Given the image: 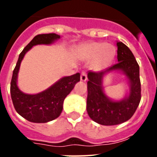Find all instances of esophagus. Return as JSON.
Instances as JSON below:
<instances>
[{
	"label": "esophagus",
	"instance_id": "1",
	"mask_svg": "<svg viewBox=\"0 0 157 157\" xmlns=\"http://www.w3.org/2000/svg\"><path fill=\"white\" fill-rule=\"evenodd\" d=\"M80 79H81V81H82V82L86 81L87 76H86V72H82L81 76H80Z\"/></svg>",
	"mask_w": 157,
	"mask_h": 157
}]
</instances>
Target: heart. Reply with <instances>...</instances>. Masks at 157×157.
<instances>
[{
    "label": "heart",
    "mask_w": 157,
    "mask_h": 157,
    "mask_svg": "<svg viewBox=\"0 0 157 157\" xmlns=\"http://www.w3.org/2000/svg\"><path fill=\"white\" fill-rule=\"evenodd\" d=\"M78 56L86 60L93 59L91 68L94 71H101L112 63L116 56V48L109 43H87L78 48Z\"/></svg>",
    "instance_id": "b5f03b06"
}]
</instances>
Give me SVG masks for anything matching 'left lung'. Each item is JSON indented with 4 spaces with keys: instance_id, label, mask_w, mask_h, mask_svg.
<instances>
[{
    "instance_id": "left-lung-1",
    "label": "left lung",
    "mask_w": 157,
    "mask_h": 157,
    "mask_svg": "<svg viewBox=\"0 0 157 157\" xmlns=\"http://www.w3.org/2000/svg\"><path fill=\"white\" fill-rule=\"evenodd\" d=\"M116 46L117 63L101 71L87 73V113L91 120L101 125H118L127 121L134 114L141 101L139 66L125 44L117 41ZM114 72L123 74L129 86L124 98L120 100L109 98L103 86L105 76Z\"/></svg>"
}]
</instances>
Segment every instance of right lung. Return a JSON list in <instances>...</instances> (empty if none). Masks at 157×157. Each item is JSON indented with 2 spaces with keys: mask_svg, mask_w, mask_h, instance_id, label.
<instances>
[{
  "mask_svg": "<svg viewBox=\"0 0 157 157\" xmlns=\"http://www.w3.org/2000/svg\"><path fill=\"white\" fill-rule=\"evenodd\" d=\"M60 38L56 34H38L31 40L19 54L11 82V97L18 114L28 121L45 123L59 117L63 111V101L80 81V73L64 76L45 90L34 94H25L17 84L20 64L32 47L37 45H52Z\"/></svg>",
  "mask_w": 157,
  "mask_h": 157,
  "instance_id": "add662e5",
  "label": "right lung"
}]
</instances>
